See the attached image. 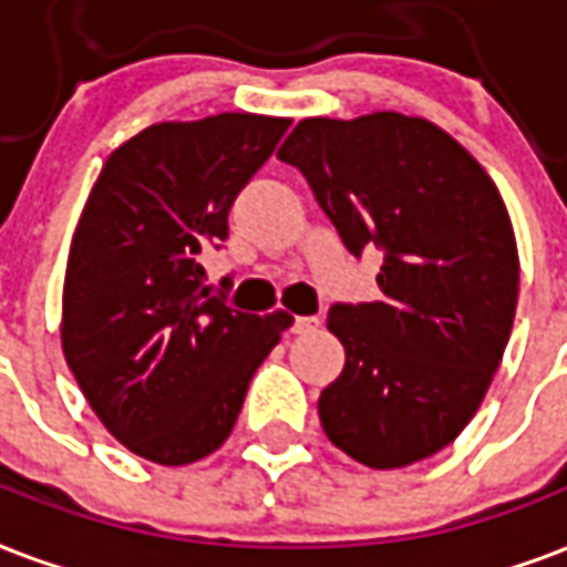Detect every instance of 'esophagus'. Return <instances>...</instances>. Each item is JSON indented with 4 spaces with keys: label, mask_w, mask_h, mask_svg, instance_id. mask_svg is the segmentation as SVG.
<instances>
[{
    "label": "esophagus",
    "mask_w": 567,
    "mask_h": 567,
    "mask_svg": "<svg viewBox=\"0 0 567 567\" xmlns=\"http://www.w3.org/2000/svg\"><path fill=\"white\" fill-rule=\"evenodd\" d=\"M319 328V319L316 316H296V322H292V331L296 333H310Z\"/></svg>",
    "instance_id": "esophagus-1"
}]
</instances>
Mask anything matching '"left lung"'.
Returning a JSON list of instances; mask_svg holds the SVG:
<instances>
[{
    "mask_svg": "<svg viewBox=\"0 0 567 567\" xmlns=\"http://www.w3.org/2000/svg\"><path fill=\"white\" fill-rule=\"evenodd\" d=\"M346 248L379 245V301L333 305L346 367L319 396L328 441L372 471L423 462L480 411L515 322L520 260L494 179L399 112L305 117L278 151Z\"/></svg>",
    "mask_w": 567,
    "mask_h": 567,
    "instance_id": "obj_1",
    "label": "left lung"
}]
</instances>
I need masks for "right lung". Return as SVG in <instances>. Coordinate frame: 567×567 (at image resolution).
Masks as SVG:
<instances>
[{"instance_id": "add662e5", "label": "right lung", "mask_w": 567, "mask_h": 567, "mask_svg": "<svg viewBox=\"0 0 567 567\" xmlns=\"http://www.w3.org/2000/svg\"><path fill=\"white\" fill-rule=\"evenodd\" d=\"M289 124L224 112L147 126L112 151L79 215L61 349L100 423L147 462L179 467L218 450L292 324L209 296L200 266Z\"/></svg>"}]
</instances>
